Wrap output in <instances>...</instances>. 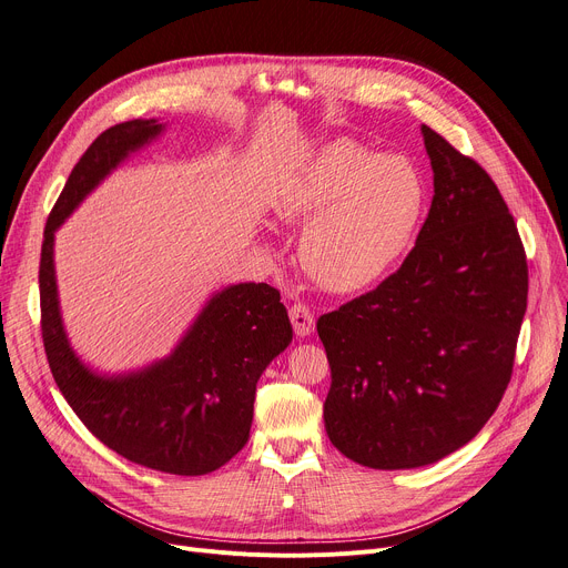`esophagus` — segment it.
I'll return each instance as SVG.
<instances>
[{
	"label": "esophagus",
	"instance_id": "34e87169",
	"mask_svg": "<svg viewBox=\"0 0 568 568\" xmlns=\"http://www.w3.org/2000/svg\"><path fill=\"white\" fill-rule=\"evenodd\" d=\"M290 322L294 326V334L300 338H306L315 332V317L304 304H294L290 308Z\"/></svg>",
	"mask_w": 568,
	"mask_h": 568
}]
</instances>
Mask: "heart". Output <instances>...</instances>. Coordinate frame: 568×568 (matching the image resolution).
<instances>
[{"mask_svg": "<svg viewBox=\"0 0 568 568\" xmlns=\"http://www.w3.org/2000/svg\"><path fill=\"white\" fill-rule=\"evenodd\" d=\"M422 170L400 154L334 140L296 170L274 200L281 223L304 225L302 266L326 290L352 294L392 274L426 214Z\"/></svg>", "mask_w": 568, "mask_h": 568, "instance_id": "1", "label": "heart"}]
</instances>
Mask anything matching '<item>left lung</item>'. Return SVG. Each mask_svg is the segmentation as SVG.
I'll list each match as a JSON object with an SVG mask.
<instances>
[{"mask_svg": "<svg viewBox=\"0 0 568 568\" xmlns=\"http://www.w3.org/2000/svg\"><path fill=\"white\" fill-rule=\"evenodd\" d=\"M433 202L394 276L317 320L324 428L373 469H414L476 437L511 379L527 260L488 172L422 126Z\"/></svg>", "mask_w": 568, "mask_h": 568, "instance_id": "obj_1", "label": "left lung"}]
</instances>
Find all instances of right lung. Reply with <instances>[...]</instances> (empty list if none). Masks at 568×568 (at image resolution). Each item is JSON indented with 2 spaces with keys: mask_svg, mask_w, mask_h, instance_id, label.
<instances>
[{
  "mask_svg": "<svg viewBox=\"0 0 568 568\" xmlns=\"http://www.w3.org/2000/svg\"><path fill=\"white\" fill-rule=\"evenodd\" d=\"M163 133L159 119L114 124L73 168L43 232L41 329L59 392L89 433L135 465L200 476L244 449L257 379L292 343L278 290L266 283L225 285L209 296L163 359L124 373H101L71 345L54 272L57 230L105 176Z\"/></svg>",
  "mask_w": 568,
  "mask_h": 568,
  "instance_id": "obj_1",
  "label": "right lung"
}]
</instances>
